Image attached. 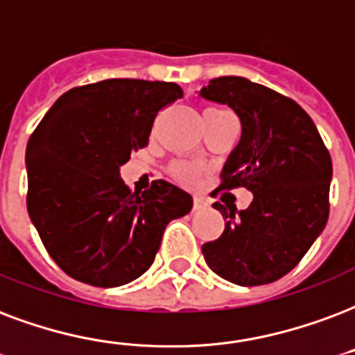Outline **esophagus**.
<instances>
[{
  "mask_svg": "<svg viewBox=\"0 0 355 355\" xmlns=\"http://www.w3.org/2000/svg\"><path fill=\"white\" fill-rule=\"evenodd\" d=\"M207 207L208 205H207V201H205V197H201V196L193 197V210H205Z\"/></svg>",
  "mask_w": 355,
  "mask_h": 355,
  "instance_id": "1",
  "label": "esophagus"
}]
</instances>
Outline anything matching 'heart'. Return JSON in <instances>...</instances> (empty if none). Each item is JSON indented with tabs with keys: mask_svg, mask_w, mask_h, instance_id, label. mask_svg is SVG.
Returning <instances> with one entry per match:
<instances>
[{
	"mask_svg": "<svg viewBox=\"0 0 355 355\" xmlns=\"http://www.w3.org/2000/svg\"><path fill=\"white\" fill-rule=\"evenodd\" d=\"M199 166H196V164H177L175 166V173H177V177H180L182 180H193V178H197V175H199Z\"/></svg>",
	"mask_w": 355,
	"mask_h": 355,
	"instance_id": "obj_1",
	"label": "heart"
}]
</instances>
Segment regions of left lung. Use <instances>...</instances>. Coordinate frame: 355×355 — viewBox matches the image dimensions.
I'll use <instances>...</instances> for the list:
<instances>
[{
	"label": "left lung",
	"instance_id": "8db88e82",
	"mask_svg": "<svg viewBox=\"0 0 355 355\" xmlns=\"http://www.w3.org/2000/svg\"><path fill=\"white\" fill-rule=\"evenodd\" d=\"M225 104L242 124L240 141L221 169V188L245 186V210L214 202L225 231L202 245L214 274L240 286L288 274L326 227L331 158L313 119L294 102L240 76H221L197 91Z\"/></svg>",
	"mask_w": 355,
	"mask_h": 355
}]
</instances>
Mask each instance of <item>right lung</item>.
Here are the masks:
<instances>
[{"mask_svg":"<svg viewBox=\"0 0 355 355\" xmlns=\"http://www.w3.org/2000/svg\"><path fill=\"white\" fill-rule=\"evenodd\" d=\"M180 96L167 81L113 78L70 89L29 137L27 212L64 274L93 286L137 279L167 223L191 210V196L167 180L139 196L121 178L159 110Z\"/></svg>","mask_w":355,"mask_h":355,"instance_id":"add662e5","label":"right lung"}]
</instances>
